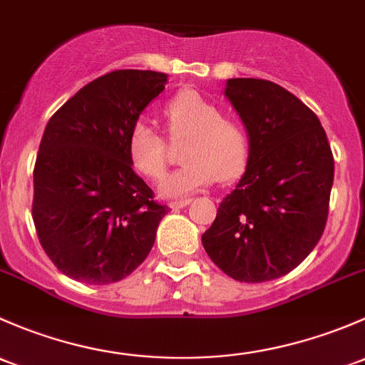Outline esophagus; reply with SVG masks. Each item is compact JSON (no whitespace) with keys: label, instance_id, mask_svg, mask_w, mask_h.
Masks as SVG:
<instances>
[{"label":"esophagus","instance_id":"obj_1","mask_svg":"<svg viewBox=\"0 0 365 365\" xmlns=\"http://www.w3.org/2000/svg\"><path fill=\"white\" fill-rule=\"evenodd\" d=\"M191 198H184V200H178V202H170V207L172 209H182L186 205H190Z\"/></svg>","mask_w":365,"mask_h":365}]
</instances>
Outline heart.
Wrapping results in <instances>:
<instances>
[{
  "instance_id": "b5f03b06",
  "label": "heart",
  "mask_w": 365,
  "mask_h": 365,
  "mask_svg": "<svg viewBox=\"0 0 365 365\" xmlns=\"http://www.w3.org/2000/svg\"><path fill=\"white\" fill-rule=\"evenodd\" d=\"M172 138H184L182 167L165 175L160 193L181 198L216 179L228 182L244 172L250 138L240 123L225 118L214 101L197 91L179 93L163 108ZM128 155L135 170L149 179L163 175L168 163L167 140L145 119H138L128 135Z\"/></svg>"
}]
</instances>
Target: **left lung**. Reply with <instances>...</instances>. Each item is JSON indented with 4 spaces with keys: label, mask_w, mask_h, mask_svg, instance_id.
<instances>
[{
    "label": "left lung",
    "mask_w": 365,
    "mask_h": 365,
    "mask_svg": "<svg viewBox=\"0 0 365 365\" xmlns=\"http://www.w3.org/2000/svg\"><path fill=\"white\" fill-rule=\"evenodd\" d=\"M225 96L246 128L250 156L202 244L235 281L264 283L294 270L320 240L334 156L317 114L281 86L228 78Z\"/></svg>",
    "instance_id": "obj_1"
}]
</instances>
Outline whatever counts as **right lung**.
Here are the masks:
<instances>
[{
    "label": "right lung",
    "instance_id": "right-lung-1",
    "mask_svg": "<svg viewBox=\"0 0 365 365\" xmlns=\"http://www.w3.org/2000/svg\"><path fill=\"white\" fill-rule=\"evenodd\" d=\"M167 73L115 70L89 82L48 119L35 172L33 221L65 276L110 284L148 258L167 205L135 174L128 135Z\"/></svg>",
    "mask_w": 365,
    "mask_h": 365
}]
</instances>
